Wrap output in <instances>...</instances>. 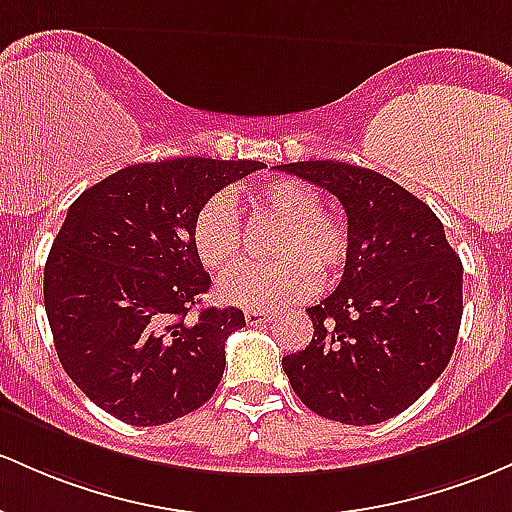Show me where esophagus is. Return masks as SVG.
<instances>
[{
	"instance_id": "1",
	"label": "esophagus",
	"mask_w": 512,
	"mask_h": 512,
	"mask_svg": "<svg viewBox=\"0 0 512 512\" xmlns=\"http://www.w3.org/2000/svg\"><path fill=\"white\" fill-rule=\"evenodd\" d=\"M269 318H272V316H269V313H265V311H255V308H250V311H245L247 325H265Z\"/></svg>"
}]
</instances>
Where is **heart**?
Listing matches in <instances>:
<instances>
[{
	"instance_id": "1",
	"label": "heart",
	"mask_w": 512,
	"mask_h": 512,
	"mask_svg": "<svg viewBox=\"0 0 512 512\" xmlns=\"http://www.w3.org/2000/svg\"><path fill=\"white\" fill-rule=\"evenodd\" d=\"M252 209L282 230L269 265L245 267L218 284V296L243 308H279L316 294L318 272L338 277L350 257V226L320 209V196L301 179H272L250 196ZM192 245L201 265L226 274L243 257V223L228 194H213L192 223Z\"/></svg>"
}]
</instances>
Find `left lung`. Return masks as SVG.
I'll return each mask as SVG.
<instances>
[{"mask_svg": "<svg viewBox=\"0 0 512 512\" xmlns=\"http://www.w3.org/2000/svg\"><path fill=\"white\" fill-rule=\"evenodd\" d=\"M277 170L338 196L350 226L338 289L306 308L311 342L282 359L291 389L320 418L384 423L445 372L462 323V262L430 206L384 174L340 160Z\"/></svg>", "mask_w": 512, "mask_h": 512, "instance_id": "left-lung-1", "label": "left lung"}]
</instances>
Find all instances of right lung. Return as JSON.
Masks as SVG:
<instances>
[{
	"label": "right lung",
	"instance_id": "add662e5",
	"mask_svg": "<svg viewBox=\"0 0 512 512\" xmlns=\"http://www.w3.org/2000/svg\"><path fill=\"white\" fill-rule=\"evenodd\" d=\"M255 160L174 157L109 174L67 209L43 272L55 350L80 389L128 425H165L213 396L240 308H199L211 277L192 223Z\"/></svg>",
	"mask_w": 512,
	"mask_h": 512
}]
</instances>
